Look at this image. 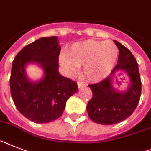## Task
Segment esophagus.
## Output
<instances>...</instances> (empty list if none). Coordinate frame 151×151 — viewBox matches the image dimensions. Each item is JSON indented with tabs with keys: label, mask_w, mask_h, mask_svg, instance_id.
<instances>
[{
	"label": "esophagus",
	"mask_w": 151,
	"mask_h": 151,
	"mask_svg": "<svg viewBox=\"0 0 151 151\" xmlns=\"http://www.w3.org/2000/svg\"><path fill=\"white\" fill-rule=\"evenodd\" d=\"M78 86L79 88H81L83 87H85L86 86V83H83V82H81V81H78Z\"/></svg>",
	"instance_id": "1"
}]
</instances>
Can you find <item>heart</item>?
<instances>
[{"instance_id": "b5f03b06", "label": "heart", "mask_w": 151, "mask_h": 151, "mask_svg": "<svg viewBox=\"0 0 151 151\" xmlns=\"http://www.w3.org/2000/svg\"><path fill=\"white\" fill-rule=\"evenodd\" d=\"M119 56L118 47L112 41L87 40L74 43L68 53L59 57L62 67L70 73H75L83 65V73L87 80L101 81L110 74Z\"/></svg>"}]
</instances>
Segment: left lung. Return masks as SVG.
<instances>
[{
    "label": "left lung",
    "mask_w": 151,
    "mask_h": 151,
    "mask_svg": "<svg viewBox=\"0 0 151 151\" xmlns=\"http://www.w3.org/2000/svg\"><path fill=\"white\" fill-rule=\"evenodd\" d=\"M119 49L117 64L110 75L99 83L90 84L93 97L87 104L88 116L93 122L111 125L126 120L135 111L141 94V81L138 64L131 52L116 40ZM124 71L131 80V85L125 92L115 91L112 80L115 74Z\"/></svg>",
    "instance_id": "left-lung-1"
}]
</instances>
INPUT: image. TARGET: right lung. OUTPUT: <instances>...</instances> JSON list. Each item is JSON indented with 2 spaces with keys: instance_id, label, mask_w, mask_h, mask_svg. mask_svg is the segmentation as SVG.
Returning a JSON list of instances; mask_svg holds the SVG:
<instances>
[{
  "instance_id": "obj_1",
  "label": "right lung",
  "mask_w": 151,
  "mask_h": 151,
  "mask_svg": "<svg viewBox=\"0 0 151 151\" xmlns=\"http://www.w3.org/2000/svg\"><path fill=\"white\" fill-rule=\"evenodd\" d=\"M58 41L56 36L35 40L23 48L12 63L10 88L14 103L21 114L37 124L59 118L68 98L78 91L75 81L58 72ZM29 63L44 69V78L39 82H30L26 76L25 66Z\"/></svg>"
}]
</instances>
